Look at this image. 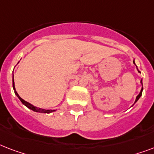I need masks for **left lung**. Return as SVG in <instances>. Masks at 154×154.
<instances>
[{"label":"left lung","instance_id":"8db88e82","mask_svg":"<svg viewBox=\"0 0 154 154\" xmlns=\"http://www.w3.org/2000/svg\"><path fill=\"white\" fill-rule=\"evenodd\" d=\"M134 64H135V63H134ZM138 72H140V71H138ZM141 84H142V80H141ZM142 90H143V87H142V88H141V92H140V94H139L138 95H137V98H136V101H135V103H136L137 101H138V99L140 98V97H141V94H142Z\"/></svg>","mask_w":154,"mask_h":154}]
</instances>
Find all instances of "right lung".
Here are the masks:
<instances>
[{
	"label": "right lung",
	"mask_w": 154,
	"mask_h": 154,
	"mask_svg": "<svg viewBox=\"0 0 154 154\" xmlns=\"http://www.w3.org/2000/svg\"><path fill=\"white\" fill-rule=\"evenodd\" d=\"M13 90H14V93H15V94L17 95V96L18 97V98L20 99V101H21V102L24 104V105L26 106V107H28L29 109H30L33 110V111H36V112H45V113H49V112H53L54 110H49V109H41V108H37V107H35V106H33L32 105H31L30 103L27 102V101H25V100H23L21 97H20L19 95H18V94L17 93V91H16L15 89V86H14V81H13Z\"/></svg>",
	"instance_id": "1"
}]
</instances>
